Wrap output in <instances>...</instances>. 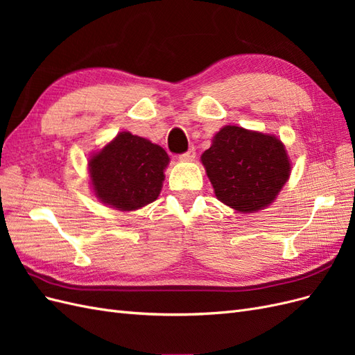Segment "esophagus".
Instances as JSON below:
<instances>
[{"instance_id":"esophagus-1","label":"esophagus","mask_w":355,"mask_h":355,"mask_svg":"<svg viewBox=\"0 0 355 355\" xmlns=\"http://www.w3.org/2000/svg\"><path fill=\"white\" fill-rule=\"evenodd\" d=\"M179 158L182 159V161H192L196 158V148L192 146V148H189L187 153H184V154H180L179 155Z\"/></svg>"}]
</instances>
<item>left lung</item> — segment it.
Listing matches in <instances>:
<instances>
[{
  "label": "left lung",
  "instance_id": "left-lung-1",
  "mask_svg": "<svg viewBox=\"0 0 355 355\" xmlns=\"http://www.w3.org/2000/svg\"><path fill=\"white\" fill-rule=\"evenodd\" d=\"M201 161L216 197L243 213L271 204L290 176L280 139L237 125L219 130Z\"/></svg>",
  "mask_w": 355,
  "mask_h": 355
}]
</instances>
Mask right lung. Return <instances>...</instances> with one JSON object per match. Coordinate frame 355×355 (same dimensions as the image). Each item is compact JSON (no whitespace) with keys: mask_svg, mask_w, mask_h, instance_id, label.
<instances>
[{"mask_svg":"<svg viewBox=\"0 0 355 355\" xmlns=\"http://www.w3.org/2000/svg\"><path fill=\"white\" fill-rule=\"evenodd\" d=\"M168 155L128 132L118 135L89 161L96 197L118 210H136L159 196Z\"/></svg>","mask_w":355,"mask_h":355,"instance_id":"right-lung-1","label":"right lung"}]
</instances>
